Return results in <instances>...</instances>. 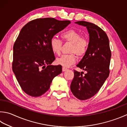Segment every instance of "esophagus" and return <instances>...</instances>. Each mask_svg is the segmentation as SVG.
Returning <instances> with one entry per match:
<instances>
[{
	"mask_svg": "<svg viewBox=\"0 0 127 127\" xmlns=\"http://www.w3.org/2000/svg\"><path fill=\"white\" fill-rule=\"evenodd\" d=\"M67 70V68H65V67H63V72H64V71H66Z\"/></svg>",
	"mask_w": 127,
	"mask_h": 127,
	"instance_id": "34e87169",
	"label": "esophagus"
}]
</instances>
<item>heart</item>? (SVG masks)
<instances>
[{"label": "heart", "instance_id": "b5f03b06", "mask_svg": "<svg viewBox=\"0 0 127 127\" xmlns=\"http://www.w3.org/2000/svg\"><path fill=\"white\" fill-rule=\"evenodd\" d=\"M61 37L64 41L71 43L72 45L69 55H64L56 59V63L65 67L72 65L76 63V57H82L87 51L88 41L87 38L81 36L80 32L73 29H70L63 32ZM50 46L54 54L60 55L61 53L63 43L55 37H52L50 41Z\"/></svg>", "mask_w": 127, "mask_h": 127}]
</instances>
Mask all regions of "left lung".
Masks as SVG:
<instances>
[{"instance_id":"1","label":"left lung","mask_w":127,"mask_h":127,"mask_svg":"<svg viewBox=\"0 0 127 127\" xmlns=\"http://www.w3.org/2000/svg\"><path fill=\"white\" fill-rule=\"evenodd\" d=\"M75 23L86 26L89 33L90 41L87 51L77 64L78 67L87 73L83 76L82 72L74 70L70 88L76 98L86 100L98 92L109 76L111 51L108 37L101 28L85 21Z\"/></svg>"}]
</instances>
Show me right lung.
I'll return each instance as SVG.
<instances>
[{
    "mask_svg": "<svg viewBox=\"0 0 127 127\" xmlns=\"http://www.w3.org/2000/svg\"><path fill=\"white\" fill-rule=\"evenodd\" d=\"M70 23L69 20L39 18L21 29L13 46L12 68L26 94L41 95L49 89L54 78L62 72L61 65L51 64L55 57L50 41Z\"/></svg>",
    "mask_w": 127,
    "mask_h": 127,
    "instance_id": "obj_1",
    "label": "right lung"
}]
</instances>
